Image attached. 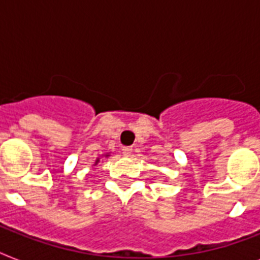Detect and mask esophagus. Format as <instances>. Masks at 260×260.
I'll return each instance as SVG.
<instances>
[{"mask_svg":"<svg viewBox=\"0 0 260 260\" xmlns=\"http://www.w3.org/2000/svg\"><path fill=\"white\" fill-rule=\"evenodd\" d=\"M121 150H123L124 156H129V154L132 153V150H134V149H132V147H124Z\"/></svg>","mask_w":260,"mask_h":260,"instance_id":"1","label":"esophagus"}]
</instances>
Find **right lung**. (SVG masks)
<instances>
[{
	"label": "right lung",
	"mask_w": 260,
	"mask_h": 260,
	"mask_svg": "<svg viewBox=\"0 0 260 260\" xmlns=\"http://www.w3.org/2000/svg\"><path fill=\"white\" fill-rule=\"evenodd\" d=\"M98 162H99V160H98V161H96V164H98Z\"/></svg>",
	"instance_id": "add662e5"
}]
</instances>
